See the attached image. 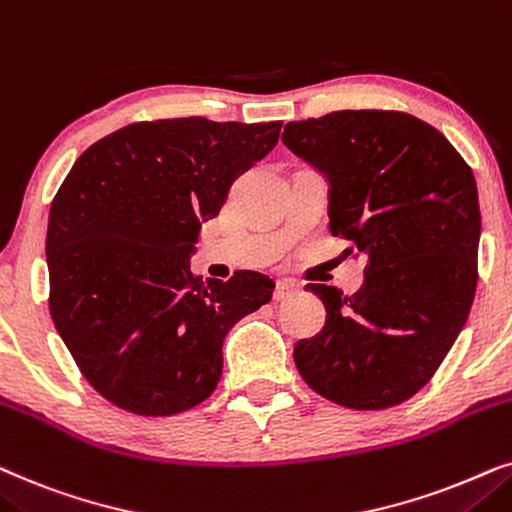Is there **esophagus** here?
I'll return each instance as SVG.
<instances>
[{
    "mask_svg": "<svg viewBox=\"0 0 512 512\" xmlns=\"http://www.w3.org/2000/svg\"><path fill=\"white\" fill-rule=\"evenodd\" d=\"M297 290H299V285L295 281H288V278H283V281L276 283L274 299H278V302H281V299H288L292 295H297Z\"/></svg>",
    "mask_w": 512,
    "mask_h": 512,
    "instance_id": "esophagus-1",
    "label": "esophagus"
}]
</instances>
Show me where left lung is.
Returning <instances> with one entry per match:
<instances>
[{"mask_svg": "<svg viewBox=\"0 0 512 512\" xmlns=\"http://www.w3.org/2000/svg\"><path fill=\"white\" fill-rule=\"evenodd\" d=\"M285 147L330 182V231L367 257L353 297L309 283L323 330L295 344L313 391L351 410H386L421 391L466 325L478 285L473 170L412 114L342 109L290 121Z\"/></svg>", "mask_w": 512, "mask_h": 512, "instance_id": "left-lung-1", "label": "left lung"}]
</instances>
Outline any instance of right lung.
Instances as JSON below:
<instances>
[{
	"instance_id": "add662e5",
	"label": "right lung",
	"mask_w": 512,
	"mask_h": 512,
	"mask_svg": "<svg viewBox=\"0 0 512 512\" xmlns=\"http://www.w3.org/2000/svg\"><path fill=\"white\" fill-rule=\"evenodd\" d=\"M283 121H138L74 161L46 231L49 309L84 379L142 417L192 410L222 377L227 332L271 299L274 281H229L189 264L201 222L231 182L276 147Z\"/></svg>"
}]
</instances>
